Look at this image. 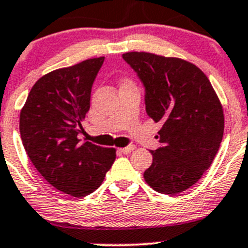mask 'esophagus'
<instances>
[{"instance_id": "34e87169", "label": "esophagus", "mask_w": 248, "mask_h": 248, "mask_svg": "<svg viewBox=\"0 0 248 248\" xmlns=\"http://www.w3.org/2000/svg\"><path fill=\"white\" fill-rule=\"evenodd\" d=\"M134 149H136V146H134V145H129V146L121 147V149H119V152H121V154H124V155H127V154H131Z\"/></svg>"}]
</instances>
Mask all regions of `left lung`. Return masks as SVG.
<instances>
[{
	"mask_svg": "<svg viewBox=\"0 0 248 248\" xmlns=\"http://www.w3.org/2000/svg\"><path fill=\"white\" fill-rule=\"evenodd\" d=\"M145 87L146 112L161 122L159 142L144 179L158 193L193 186L211 166L224 131L223 108L207 77L177 57L132 51L122 55Z\"/></svg>",
	"mask_w": 248,
	"mask_h": 248,
	"instance_id": "1",
	"label": "left lung"
}]
</instances>
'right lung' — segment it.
<instances>
[{"label":"right lung","mask_w":248,"mask_h":248,"mask_svg":"<svg viewBox=\"0 0 248 248\" xmlns=\"http://www.w3.org/2000/svg\"><path fill=\"white\" fill-rule=\"evenodd\" d=\"M103 62L85 60L43 76L20 112V136L34 168L52 187L78 198L101 186L116 158L112 147L78 138Z\"/></svg>","instance_id":"right-lung-1"}]
</instances>
